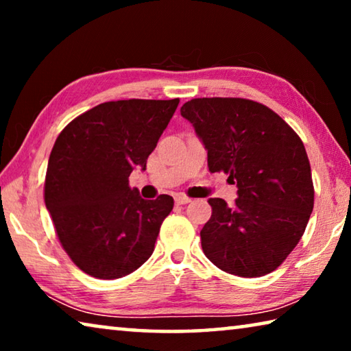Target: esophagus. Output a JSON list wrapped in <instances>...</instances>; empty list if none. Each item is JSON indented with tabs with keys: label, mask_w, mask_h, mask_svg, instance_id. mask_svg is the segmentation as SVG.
Listing matches in <instances>:
<instances>
[{
	"label": "esophagus",
	"mask_w": 351,
	"mask_h": 351,
	"mask_svg": "<svg viewBox=\"0 0 351 351\" xmlns=\"http://www.w3.org/2000/svg\"><path fill=\"white\" fill-rule=\"evenodd\" d=\"M190 201H192V199H190L189 197H186V195H176V197H175V203L176 204H189L190 203Z\"/></svg>",
	"instance_id": "34e87169"
}]
</instances>
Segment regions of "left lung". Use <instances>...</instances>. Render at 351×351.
Instances as JSON below:
<instances>
[{"mask_svg": "<svg viewBox=\"0 0 351 351\" xmlns=\"http://www.w3.org/2000/svg\"><path fill=\"white\" fill-rule=\"evenodd\" d=\"M181 116L204 144L212 173L224 171L239 187L234 206L209 199L203 252L229 274H269L297 246L313 212L304 142L277 112L249 99H192Z\"/></svg>", "mask_w": 351, "mask_h": 351, "instance_id": "obj_1", "label": "left lung"}]
</instances>
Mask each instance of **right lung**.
<instances>
[{
    "instance_id": "obj_1",
    "label": "right lung",
    "mask_w": 351,
    "mask_h": 351,
    "mask_svg": "<svg viewBox=\"0 0 351 351\" xmlns=\"http://www.w3.org/2000/svg\"><path fill=\"white\" fill-rule=\"evenodd\" d=\"M180 99L105 102L58 134L47 162L45 204L60 245L88 276L121 278L154 251L173 198H141L128 176L147 159Z\"/></svg>"
}]
</instances>
